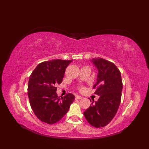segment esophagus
<instances>
[{"label": "esophagus", "instance_id": "34e87169", "mask_svg": "<svg viewBox=\"0 0 149 149\" xmlns=\"http://www.w3.org/2000/svg\"><path fill=\"white\" fill-rule=\"evenodd\" d=\"M82 98H83V97H82L81 96H76V99H81Z\"/></svg>", "mask_w": 149, "mask_h": 149}]
</instances>
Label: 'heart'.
I'll list each match as a JSON object with an SVG mask.
<instances>
[{
    "mask_svg": "<svg viewBox=\"0 0 149 149\" xmlns=\"http://www.w3.org/2000/svg\"><path fill=\"white\" fill-rule=\"evenodd\" d=\"M83 88L81 87V90H83Z\"/></svg>",
    "mask_w": 149,
    "mask_h": 149,
    "instance_id": "obj_1",
    "label": "heart"
}]
</instances>
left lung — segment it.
I'll list each match as a JSON object with an SVG mask.
<instances>
[{"mask_svg": "<svg viewBox=\"0 0 149 149\" xmlns=\"http://www.w3.org/2000/svg\"><path fill=\"white\" fill-rule=\"evenodd\" d=\"M91 61L98 69L97 83L93 88L99 99L95 104L91 103L84 115L91 125L99 128L107 125L115 116L123 84L120 72L114 63L102 58H93Z\"/></svg>", "mask_w": 149, "mask_h": 149, "instance_id": "1", "label": "left lung"}]
</instances>
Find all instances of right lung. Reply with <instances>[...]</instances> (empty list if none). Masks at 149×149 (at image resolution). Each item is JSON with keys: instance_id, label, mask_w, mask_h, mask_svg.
<instances>
[{"instance_id": "add662e5", "label": "right lung", "mask_w": 149, "mask_h": 149, "mask_svg": "<svg viewBox=\"0 0 149 149\" xmlns=\"http://www.w3.org/2000/svg\"><path fill=\"white\" fill-rule=\"evenodd\" d=\"M72 60L52 59L40 63L31 74L28 83L30 105L37 118L54 124L64 116L75 96L66 94L61 99L56 93V84L62 83L65 70Z\"/></svg>"}]
</instances>
